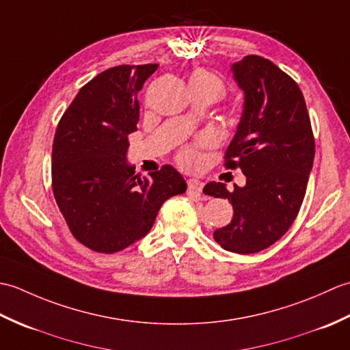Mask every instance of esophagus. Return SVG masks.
<instances>
[{"mask_svg": "<svg viewBox=\"0 0 350 350\" xmlns=\"http://www.w3.org/2000/svg\"><path fill=\"white\" fill-rule=\"evenodd\" d=\"M188 191L196 192V194H200V192L203 191V183L197 180V179H189L188 180Z\"/></svg>", "mask_w": 350, "mask_h": 350, "instance_id": "34e87169", "label": "esophagus"}]
</instances>
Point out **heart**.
Masks as SVG:
<instances>
[{
  "instance_id": "heart-1",
  "label": "heart",
  "mask_w": 350,
  "mask_h": 350,
  "mask_svg": "<svg viewBox=\"0 0 350 350\" xmlns=\"http://www.w3.org/2000/svg\"><path fill=\"white\" fill-rule=\"evenodd\" d=\"M189 85H203L206 88H211V90L218 96V99L222 98L226 93V84L222 83V79L207 70H197L192 73L189 79ZM204 144H206L204 138H200L196 141V143L182 147L176 156L179 165L183 168H196L200 163V158H202V156H200V148H202Z\"/></svg>"
}]
</instances>
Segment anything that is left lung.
<instances>
[{
    "label": "left lung",
    "instance_id": "8db88e82",
    "mask_svg": "<svg viewBox=\"0 0 350 350\" xmlns=\"http://www.w3.org/2000/svg\"><path fill=\"white\" fill-rule=\"evenodd\" d=\"M232 69L245 105L224 165L241 168L247 185L227 191L224 183L209 182L203 192L233 204L232 222L215 230V241L227 251L252 254L281 239L298 217L314 137L304 94L286 72L260 55H247Z\"/></svg>",
    "mask_w": 350,
    "mask_h": 350
}]
</instances>
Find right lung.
<instances>
[{
    "label": "right lung",
    "mask_w": 350,
    "mask_h": 350,
    "mask_svg": "<svg viewBox=\"0 0 350 350\" xmlns=\"http://www.w3.org/2000/svg\"><path fill=\"white\" fill-rule=\"evenodd\" d=\"M158 64H122L81 88L58 122L52 192L70 233L103 254L148 233L161 206L187 183L171 165L141 177L128 165V135L139 120L138 92Z\"/></svg>",
    "instance_id": "add662e5"
}]
</instances>
